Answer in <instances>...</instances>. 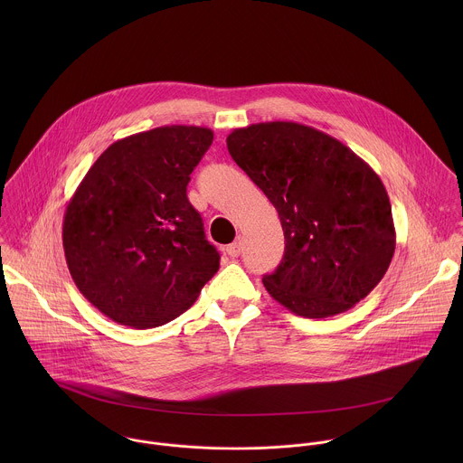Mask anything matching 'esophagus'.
Wrapping results in <instances>:
<instances>
[{
    "label": "esophagus",
    "instance_id": "34e87169",
    "mask_svg": "<svg viewBox=\"0 0 463 463\" xmlns=\"http://www.w3.org/2000/svg\"><path fill=\"white\" fill-rule=\"evenodd\" d=\"M241 251H242V242H241V239L235 241L233 244H230V246L226 248V253H228L232 259H237V257L241 255Z\"/></svg>",
    "mask_w": 463,
    "mask_h": 463
}]
</instances>
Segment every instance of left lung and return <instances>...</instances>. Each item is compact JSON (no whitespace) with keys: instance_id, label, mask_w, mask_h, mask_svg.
I'll use <instances>...</instances> for the list:
<instances>
[{"instance_id":"left-lung-1","label":"left lung","mask_w":463,"mask_h":463,"mask_svg":"<svg viewBox=\"0 0 463 463\" xmlns=\"http://www.w3.org/2000/svg\"><path fill=\"white\" fill-rule=\"evenodd\" d=\"M226 144L279 215L285 253L262 278L270 298L307 319L353 308L382 281L396 250L380 176L340 140L292 121L235 128Z\"/></svg>"}]
</instances>
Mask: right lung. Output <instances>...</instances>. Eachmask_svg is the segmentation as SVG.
<instances>
[{"mask_svg":"<svg viewBox=\"0 0 463 463\" xmlns=\"http://www.w3.org/2000/svg\"><path fill=\"white\" fill-rule=\"evenodd\" d=\"M212 140L210 128L185 125L116 140L69 199L67 267L109 319L137 330L162 326L189 310L217 272L219 253L187 198Z\"/></svg>","mask_w":463,"mask_h":463,"instance_id":"1","label":"right lung"}]
</instances>
